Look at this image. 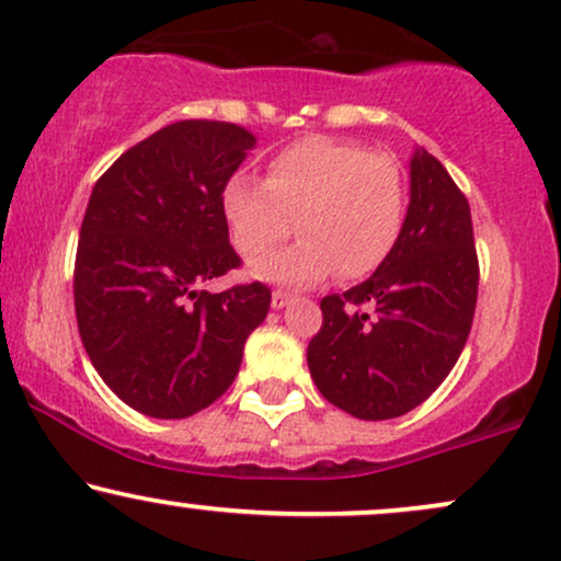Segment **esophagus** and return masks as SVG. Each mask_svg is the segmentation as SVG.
<instances>
[{"label":"esophagus","instance_id":"34e87169","mask_svg":"<svg viewBox=\"0 0 561 561\" xmlns=\"http://www.w3.org/2000/svg\"><path fill=\"white\" fill-rule=\"evenodd\" d=\"M291 301V296H288L286 291H273V309H283Z\"/></svg>","mask_w":561,"mask_h":561}]
</instances>
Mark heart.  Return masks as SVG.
Listing matches in <instances>:
<instances>
[{
	"instance_id": "b5f03b06",
	"label": "heart",
	"mask_w": 561,
	"mask_h": 561,
	"mask_svg": "<svg viewBox=\"0 0 561 561\" xmlns=\"http://www.w3.org/2000/svg\"><path fill=\"white\" fill-rule=\"evenodd\" d=\"M236 247L260 256L291 236L294 247L256 260L249 273L267 283L312 286L339 270L365 278L386 262L401 233L407 181L391 154L312 136L288 144L267 164V178L236 173L222 191Z\"/></svg>"
}]
</instances>
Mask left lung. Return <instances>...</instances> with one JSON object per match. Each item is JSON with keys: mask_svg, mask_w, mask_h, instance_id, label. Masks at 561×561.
Segmentation results:
<instances>
[{"mask_svg": "<svg viewBox=\"0 0 561 561\" xmlns=\"http://www.w3.org/2000/svg\"><path fill=\"white\" fill-rule=\"evenodd\" d=\"M476 301L470 204L444 164L417 147L399 239L365 283L320 301L309 375L322 397L354 417H401L457 365Z\"/></svg>", "mask_w": 561, "mask_h": 561, "instance_id": "8db88e82", "label": "left lung"}]
</instances>
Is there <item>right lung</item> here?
<instances>
[{
  "label": "right lung",
  "instance_id": "1",
  "mask_svg": "<svg viewBox=\"0 0 561 561\" xmlns=\"http://www.w3.org/2000/svg\"><path fill=\"white\" fill-rule=\"evenodd\" d=\"M254 144L236 123L164 125L91 191L72 280L78 333L104 383L149 417L183 420L220 399L267 318L262 283L199 291L241 265L222 191Z\"/></svg>",
  "mask_w": 561,
  "mask_h": 561
}]
</instances>
